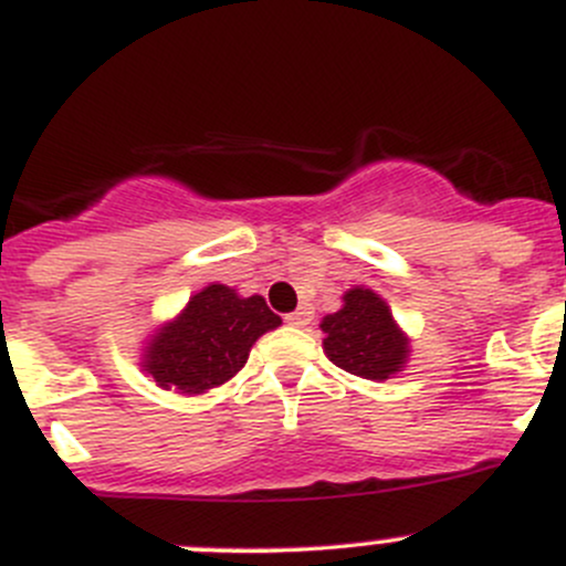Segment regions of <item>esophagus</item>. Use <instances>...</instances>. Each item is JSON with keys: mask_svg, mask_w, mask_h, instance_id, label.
Returning <instances> with one entry per match:
<instances>
[{"mask_svg": "<svg viewBox=\"0 0 566 566\" xmlns=\"http://www.w3.org/2000/svg\"><path fill=\"white\" fill-rule=\"evenodd\" d=\"M312 306H298L295 312H290L287 317H284V323L293 325V328H306L308 323H312Z\"/></svg>", "mask_w": 566, "mask_h": 566, "instance_id": "esophagus-1", "label": "esophagus"}]
</instances>
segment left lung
Wrapping results in <instances>:
<instances>
[{"mask_svg":"<svg viewBox=\"0 0 566 566\" xmlns=\"http://www.w3.org/2000/svg\"><path fill=\"white\" fill-rule=\"evenodd\" d=\"M325 355L363 379H390L409 358V338L392 319L390 306L374 290L353 287L344 306L319 323Z\"/></svg>","mask_w":566,"mask_h":566,"instance_id":"8db88e82","label":"left lung"}]
</instances>
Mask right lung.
I'll return each instance as SVG.
<instances>
[{
  "label": "right lung",
  "mask_w": 566,
  "mask_h": 566,
  "mask_svg": "<svg viewBox=\"0 0 566 566\" xmlns=\"http://www.w3.org/2000/svg\"><path fill=\"white\" fill-rule=\"evenodd\" d=\"M279 325L263 295L241 298L224 284H208L154 333L140 366L159 388L198 396L235 377L252 344Z\"/></svg>",
  "instance_id": "obj_1"
}]
</instances>
